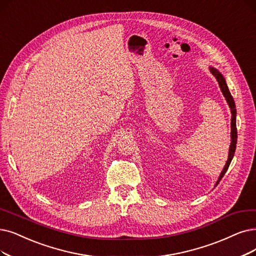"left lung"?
Masks as SVG:
<instances>
[{"mask_svg":"<svg viewBox=\"0 0 256 256\" xmlns=\"http://www.w3.org/2000/svg\"><path fill=\"white\" fill-rule=\"evenodd\" d=\"M211 74L216 76V80L218 82V85H220V88L222 90V92L224 96V98H226L227 103L231 109V114H232V116H231V144H230V148H229V156H228V160H227V162L226 165H224L220 176L216 184V186L218 185V182H220V180L222 178V176H224V173L227 172L229 166H230V162L234 156V152H235V148H236V142H238V130H236V109H235V103H234V100L230 94L229 91V88L227 86V83H226V80H224V78L222 76V74L220 72V71L216 68L213 67H209Z\"/></svg>","mask_w":256,"mask_h":256,"instance_id":"left-lung-1","label":"left lung"}]
</instances>
